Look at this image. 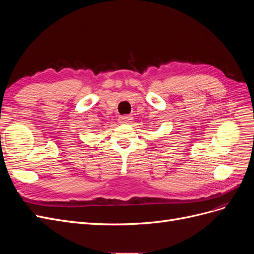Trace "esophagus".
I'll list each match as a JSON object with an SVG mask.
<instances>
[{
  "instance_id": "1",
  "label": "esophagus",
  "mask_w": 254,
  "mask_h": 254,
  "mask_svg": "<svg viewBox=\"0 0 254 254\" xmlns=\"http://www.w3.org/2000/svg\"><path fill=\"white\" fill-rule=\"evenodd\" d=\"M119 120H120V122H121V123H129L130 121L132 120V117H131V115H129V114H126V115H121V117L119 118Z\"/></svg>"
}]
</instances>
